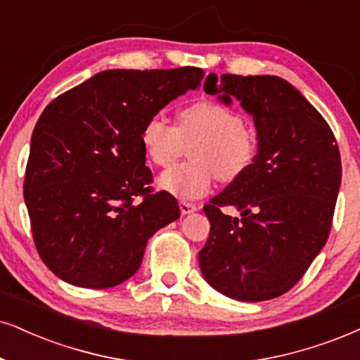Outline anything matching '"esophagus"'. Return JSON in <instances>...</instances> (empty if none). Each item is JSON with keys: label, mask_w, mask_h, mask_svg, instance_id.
Listing matches in <instances>:
<instances>
[{"label": "esophagus", "mask_w": 360, "mask_h": 360, "mask_svg": "<svg viewBox=\"0 0 360 360\" xmlns=\"http://www.w3.org/2000/svg\"><path fill=\"white\" fill-rule=\"evenodd\" d=\"M195 210H197V205H195V203H190V202H185V200L180 202V212H181V215L193 214Z\"/></svg>", "instance_id": "1"}]
</instances>
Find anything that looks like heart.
Returning <instances> with one entry per match:
<instances>
[{"instance_id":"1","label":"heart","mask_w":360,"mask_h":360,"mask_svg":"<svg viewBox=\"0 0 360 360\" xmlns=\"http://www.w3.org/2000/svg\"><path fill=\"white\" fill-rule=\"evenodd\" d=\"M200 140L192 158L163 172L158 187L179 198H198L220 180L232 181L250 167L257 152L254 131L240 113L217 100H198L179 113L176 127L160 115L146 120L140 141L146 158L157 167H170L184 152L185 141Z\"/></svg>"}]
</instances>
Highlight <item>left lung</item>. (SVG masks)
Segmentation results:
<instances>
[{"label":"left lung","instance_id":"left-lung-1","mask_svg":"<svg viewBox=\"0 0 360 360\" xmlns=\"http://www.w3.org/2000/svg\"><path fill=\"white\" fill-rule=\"evenodd\" d=\"M205 91L254 118L250 167L203 207L210 235L198 252L203 278L220 294L260 302L285 294L326 245L342 167L321 113L283 78L208 75ZM233 206L240 217L225 216Z\"/></svg>","mask_w":360,"mask_h":360}]
</instances>
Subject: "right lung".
<instances>
[{"instance_id": "1", "label": "right lung", "mask_w": 360, "mask_h": 360, "mask_svg": "<svg viewBox=\"0 0 360 360\" xmlns=\"http://www.w3.org/2000/svg\"><path fill=\"white\" fill-rule=\"evenodd\" d=\"M200 68L106 70L43 110L31 135L25 203L41 260L61 281L108 288L140 269L148 238L180 217L153 192L146 120L202 85Z\"/></svg>"}]
</instances>
